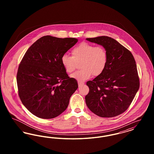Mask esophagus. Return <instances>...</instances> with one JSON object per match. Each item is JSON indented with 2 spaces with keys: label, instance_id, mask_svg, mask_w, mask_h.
<instances>
[{
  "label": "esophagus",
  "instance_id": "obj_1",
  "mask_svg": "<svg viewBox=\"0 0 154 154\" xmlns=\"http://www.w3.org/2000/svg\"><path fill=\"white\" fill-rule=\"evenodd\" d=\"M78 84H79V87H81V86H82V85H83L84 84V83L83 82H78Z\"/></svg>",
  "mask_w": 154,
  "mask_h": 154
}]
</instances>
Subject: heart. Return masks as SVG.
<instances>
[{"mask_svg": "<svg viewBox=\"0 0 154 154\" xmlns=\"http://www.w3.org/2000/svg\"><path fill=\"white\" fill-rule=\"evenodd\" d=\"M72 55V57L63 55L62 65L67 73H72L80 63L81 70L70 76L79 82L88 80L92 75L95 77L100 75L107 64V52L102 46L82 43L74 48Z\"/></svg>", "mask_w": 154, "mask_h": 154, "instance_id": "1", "label": "heart"}]
</instances>
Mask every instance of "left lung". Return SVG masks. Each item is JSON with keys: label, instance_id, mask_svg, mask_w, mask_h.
Here are the masks:
<instances>
[{"label": "left lung", "instance_id": "1", "mask_svg": "<svg viewBox=\"0 0 154 154\" xmlns=\"http://www.w3.org/2000/svg\"><path fill=\"white\" fill-rule=\"evenodd\" d=\"M102 45L108 55L107 64L100 75L88 81L85 102L88 109L101 117H114L131 105L140 87L136 61L132 53L110 37L86 38Z\"/></svg>", "mask_w": 154, "mask_h": 154}]
</instances>
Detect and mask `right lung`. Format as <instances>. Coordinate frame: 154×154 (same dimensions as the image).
<instances>
[{"mask_svg": "<svg viewBox=\"0 0 154 154\" xmlns=\"http://www.w3.org/2000/svg\"><path fill=\"white\" fill-rule=\"evenodd\" d=\"M77 42L75 38L44 36L25 54L17 74L18 95L25 107L37 117L59 116L78 88L77 81L68 76L61 62L62 56Z\"/></svg>", "mask_w": 154, "mask_h": 154, "instance_id": "add662e5", "label": "right lung"}]
</instances>
